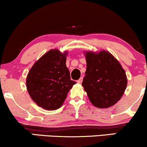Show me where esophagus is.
I'll list each match as a JSON object with an SVG mask.
<instances>
[{"label":"esophagus","instance_id":"obj_1","mask_svg":"<svg viewBox=\"0 0 147 147\" xmlns=\"http://www.w3.org/2000/svg\"><path fill=\"white\" fill-rule=\"evenodd\" d=\"M82 82H83V77H81L80 79H79V80H77V83L78 84H82Z\"/></svg>","mask_w":147,"mask_h":147}]
</instances>
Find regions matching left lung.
Wrapping results in <instances>:
<instances>
[{"mask_svg": "<svg viewBox=\"0 0 147 147\" xmlns=\"http://www.w3.org/2000/svg\"><path fill=\"white\" fill-rule=\"evenodd\" d=\"M86 70L82 86L93 106L106 109L115 104L127 86L125 70L113 55L103 50L84 52Z\"/></svg>", "mask_w": 147, "mask_h": 147, "instance_id": "8db88e82", "label": "left lung"}]
</instances>
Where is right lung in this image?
<instances>
[{
    "label": "right lung",
    "mask_w": 147,
    "mask_h": 147,
    "mask_svg": "<svg viewBox=\"0 0 147 147\" xmlns=\"http://www.w3.org/2000/svg\"><path fill=\"white\" fill-rule=\"evenodd\" d=\"M68 52L52 49L37 60L29 70L26 87L31 99L49 111L60 108L69 90L76 84L66 67Z\"/></svg>",
    "instance_id": "1"
}]
</instances>
